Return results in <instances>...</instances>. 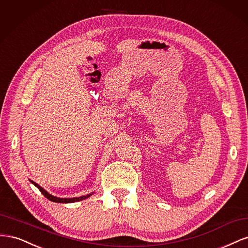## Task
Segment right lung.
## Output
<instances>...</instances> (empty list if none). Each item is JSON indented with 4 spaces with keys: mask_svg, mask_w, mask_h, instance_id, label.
<instances>
[{
    "mask_svg": "<svg viewBox=\"0 0 248 248\" xmlns=\"http://www.w3.org/2000/svg\"><path fill=\"white\" fill-rule=\"evenodd\" d=\"M31 182L37 187L40 190V192L43 194L44 197H46V199H48L49 201L51 202H78V201H81V200H85L87 198H89L91 194H87V196H84V197H79V198H72V199H61V198H57V197H54L51 196V194H49L47 191L44 190L41 186H39L37 183L33 182L31 180Z\"/></svg>",
    "mask_w": 248,
    "mask_h": 248,
    "instance_id": "obj_1",
    "label": "right lung"
}]
</instances>
